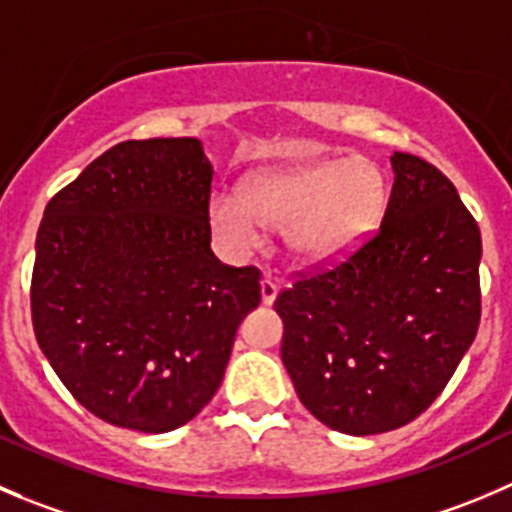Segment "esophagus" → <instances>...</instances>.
Returning <instances> with one entry per match:
<instances>
[{
  "mask_svg": "<svg viewBox=\"0 0 512 512\" xmlns=\"http://www.w3.org/2000/svg\"><path fill=\"white\" fill-rule=\"evenodd\" d=\"M277 292H280V287H277V282L272 280L270 275L262 277V282H260L262 305H272V302H275V297H277Z\"/></svg>",
  "mask_w": 512,
  "mask_h": 512,
  "instance_id": "1",
  "label": "esophagus"
}]
</instances>
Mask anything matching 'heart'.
<instances>
[{"label": "heart", "mask_w": 512, "mask_h": 512, "mask_svg": "<svg viewBox=\"0 0 512 512\" xmlns=\"http://www.w3.org/2000/svg\"><path fill=\"white\" fill-rule=\"evenodd\" d=\"M385 212V182L367 160H322L252 175L240 192L210 197V225L225 250H255L285 232L297 265L322 267L365 245Z\"/></svg>", "instance_id": "1"}]
</instances>
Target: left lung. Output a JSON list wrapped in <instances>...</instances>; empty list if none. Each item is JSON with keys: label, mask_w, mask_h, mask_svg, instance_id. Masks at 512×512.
<instances>
[{"label": "left lung", "mask_w": 512, "mask_h": 512, "mask_svg": "<svg viewBox=\"0 0 512 512\" xmlns=\"http://www.w3.org/2000/svg\"><path fill=\"white\" fill-rule=\"evenodd\" d=\"M380 230L275 300L300 403L345 435L388 433L443 393L480 322V230L453 182L395 152Z\"/></svg>", "instance_id": "8db88e82"}]
</instances>
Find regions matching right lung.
I'll list each match as a JSON object with an SVG mask.
<instances>
[{
    "label": "right lung",
    "instance_id": "obj_1",
    "mask_svg": "<svg viewBox=\"0 0 512 512\" xmlns=\"http://www.w3.org/2000/svg\"><path fill=\"white\" fill-rule=\"evenodd\" d=\"M212 172L195 137L119 142L44 210L34 335L77 403L119 428L190 423L260 305V270L210 247Z\"/></svg>",
    "mask_w": 512,
    "mask_h": 512
}]
</instances>
